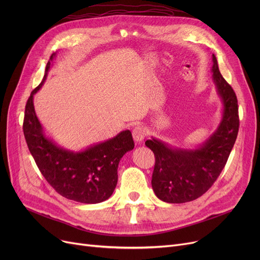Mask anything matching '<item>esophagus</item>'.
Wrapping results in <instances>:
<instances>
[{
	"instance_id": "34e87169",
	"label": "esophagus",
	"mask_w": 260,
	"mask_h": 260,
	"mask_svg": "<svg viewBox=\"0 0 260 260\" xmlns=\"http://www.w3.org/2000/svg\"><path fill=\"white\" fill-rule=\"evenodd\" d=\"M146 136V131L143 126L138 125L133 129V138L136 143H141Z\"/></svg>"
}]
</instances>
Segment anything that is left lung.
<instances>
[{
  "label": "left lung",
  "mask_w": 260,
  "mask_h": 260,
  "mask_svg": "<svg viewBox=\"0 0 260 260\" xmlns=\"http://www.w3.org/2000/svg\"><path fill=\"white\" fill-rule=\"evenodd\" d=\"M213 81L222 105L217 129L196 148L175 147L156 138L145 145L155 155L152 186L156 196L169 203H184L202 196L223 170L239 128L236 94L221 76L213 54Z\"/></svg>",
  "instance_id": "8db88e82"
}]
</instances>
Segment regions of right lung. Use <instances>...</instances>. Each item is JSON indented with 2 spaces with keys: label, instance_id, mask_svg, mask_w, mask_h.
<instances>
[{
  "label": "right lung",
  "instance_id": "1",
  "mask_svg": "<svg viewBox=\"0 0 260 260\" xmlns=\"http://www.w3.org/2000/svg\"><path fill=\"white\" fill-rule=\"evenodd\" d=\"M54 57L56 53H52L42 82L31 91L25 106L23 132L26 143L40 172L61 196L81 203H99L115 190L119 162L135 146L132 133L123 131L116 137L81 152L68 151L46 137L36 115L34 94L44 84Z\"/></svg>",
  "mask_w": 260,
  "mask_h": 260
}]
</instances>
